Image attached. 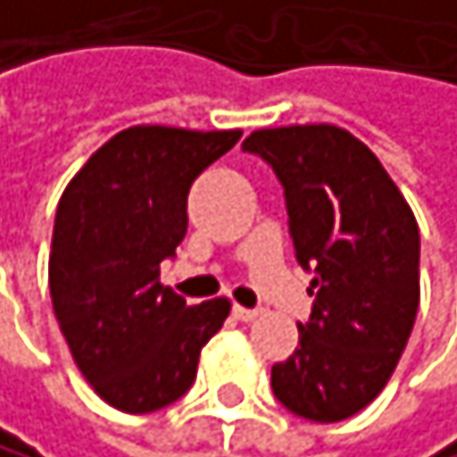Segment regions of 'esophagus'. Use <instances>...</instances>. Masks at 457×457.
I'll use <instances>...</instances> for the list:
<instances>
[{"instance_id":"esophagus-1","label":"esophagus","mask_w":457,"mask_h":457,"mask_svg":"<svg viewBox=\"0 0 457 457\" xmlns=\"http://www.w3.org/2000/svg\"><path fill=\"white\" fill-rule=\"evenodd\" d=\"M231 315H234L237 320H253V318L259 315V310H251V307H240V304H234V307H231Z\"/></svg>"}]
</instances>
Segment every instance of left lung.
Listing matches in <instances>:
<instances>
[{
    "label": "left lung",
    "mask_w": 457,
    "mask_h": 457,
    "mask_svg": "<svg viewBox=\"0 0 457 457\" xmlns=\"http://www.w3.org/2000/svg\"><path fill=\"white\" fill-rule=\"evenodd\" d=\"M243 150L285 187L295 259L312 273L298 349L270 369L282 405L344 421L386 388L419 310V226L377 155L335 125L253 130Z\"/></svg>",
    "instance_id": "obj_1"
}]
</instances>
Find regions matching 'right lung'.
<instances>
[{
  "instance_id": "add662e5",
  "label": "right lung",
  "mask_w": 457,
  "mask_h": 457,
  "mask_svg": "<svg viewBox=\"0 0 457 457\" xmlns=\"http://www.w3.org/2000/svg\"><path fill=\"white\" fill-rule=\"evenodd\" d=\"M243 130L137 125L108 139L61 195L49 293L80 374L111 408L153 413L181 399L228 298L187 304L159 282L187 234L192 181Z\"/></svg>"
}]
</instances>
